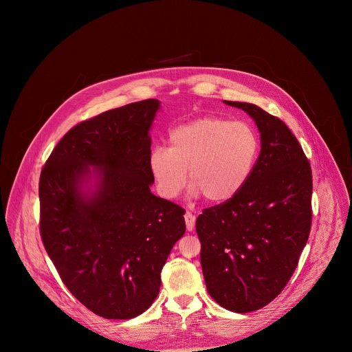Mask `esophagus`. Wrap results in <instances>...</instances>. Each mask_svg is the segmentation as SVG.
I'll use <instances>...</instances> for the list:
<instances>
[{
	"label": "esophagus",
	"instance_id": "esophagus-1",
	"mask_svg": "<svg viewBox=\"0 0 352 352\" xmlns=\"http://www.w3.org/2000/svg\"><path fill=\"white\" fill-rule=\"evenodd\" d=\"M184 217H185L186 230H188V231H192V230H193V227H195V220H196L195 214H193V213H190V212H186Z\"/></svg>",
	"mask_w": 352,
	"mask_h": 352
}]
</instances>
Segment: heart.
<instances>
[{
	"label": "heart",
	"mask_w": 352,
	"mask_h": 352,
	"mask_svg": "<svg viewBox=\"0 0 352 352\" xmlns=\"http://www.w3.org/2000/svg\"><path fill=\"white\" fill-rule=\"evenodd\" d=\"M168 140L170 147L157 146L148 156L150 173L164 199L177 197L189 175L193 195L224 204L245 186L259 152L252 126L220 117L181 124L171 129Z\"/></svg>",
	"instance_id": "b5f03b06"
}]
</instances>
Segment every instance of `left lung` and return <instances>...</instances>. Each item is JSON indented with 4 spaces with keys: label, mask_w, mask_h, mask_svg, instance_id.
Returning a JSON list of instances; mask_svg holds the SVG:
<instances>
[{
    "label": "left lung",
    "mask_w": 352,
    "mask_h": 352,
    "mask_svg": "<svg viewBox=\"0 0 352 352\" xmlns=\"http://www.w3.org/2000/svg\"><path fill=\"white\" fill-rule=\"evenodd\" d=\"M252 117L262 148L238 195L196 219L208 292L236 314L263 308L298 266L312 224V170L298 139L277 117L224 102Z\"/></svg>",
    "instance_id": "obj_1"
}]
</instances>
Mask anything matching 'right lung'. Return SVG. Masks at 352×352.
<instances>
[{"mask_svg":"<svg viewBox=\"0 0 352 352\" xmlns=\"http://www.w3.org/2000/svg\"><path fill=\"white\" fill-rule=\"evenodd\" d=\"M159 107L147 98L82 121L40 174L47 254L71 294L106 319H132L153 304L162 269L185 234V210L150 192L148 131ZM91 175L96 186L87 192Z\"/></svg>","mask_w":352,"mask_h":352,"instance_id":"right-lung-1","label":"right lung"}]
</instances>
